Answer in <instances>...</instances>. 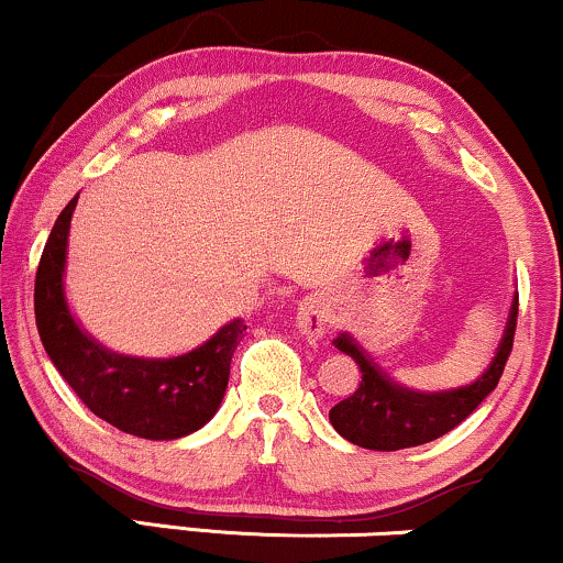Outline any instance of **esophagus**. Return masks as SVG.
Listing matches in <instances>:
<instances>
[{
    "label": "esophagus",
    "instance_id": "1",
    "mask_svg": "<svg viewBox=\"0 0 563 563\" xmlns=\"http://www.w3.org/2000/svg\"><path fill=\"white\" fill-rule=\"evenodd\" d=\"M297 331L305 339H321L331 323V308L323 297H305L295 316Z\"/></svg>",
    "mask_w": 563,
    "mask_h": 563
}]
</instances>
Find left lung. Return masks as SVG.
I'll list each match as a JSON object with an SVG mask.
<instances>
[{
	"label": "left lung",
	"instance_id": "8db88e82",
	"mask_svg": "<svg viewBox=\"0 0 563 563\" xmlns=\"http://www.w3.org/2000/svg\"><path fill=\"white\" fill-rule=\"evenodd\" d=\"M517 310L519 295L511 300L504 336L483 376L475 384L451 388V391L422 394L399 386L373 363L355 339L350 334H339L334 339L336 350L355 360L363 380H360L355 394L331 407V426L355 446L373 451H397L441 439L443 433L460 426L464 418H470L477 405L498 386L506 360L511 355V344H515Z\"/></svg>",
	"mask_w": 563,
	"mask_h": 563
}]
</instances>
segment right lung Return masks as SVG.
I'll return each instance as SVG.
<instances>
[{
  "label": "right lung",
  "instance_id": "right-lung-1",
  "mask_svg": "<svg viewBox=\"0 0 563 563\" xmlns=\"http://www.w3.org/2000/svg\"><path fill=\"white\" fill-rule=\"evenodd\" d=\"M75 196L57 217L36 271V325L59 376L96 418L151 441L183 439L217 415L229 365L247 325L234 318L192 352L169 360L117 355L80 329L65 297Z\"/></svg>",
  "mask_w": 563,
  "mask_h": 563
}]
</instances>
